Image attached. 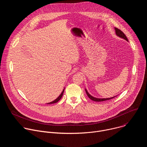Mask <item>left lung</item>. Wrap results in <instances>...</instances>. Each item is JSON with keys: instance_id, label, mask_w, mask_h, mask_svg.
Segmentation results:
<instances>
[{"instance_id": "obj_1", "label": "left lung", "mask_w": 147, "mask_h": 147, "mask_svg": "<svg viewBox=\"0 0 147 147\" xmlns=\"http://www.w3.org/2000/svg\"><path fill=\"white\" fill-rule=\"evenodd\" d=\"M115 31H116V34L117 36H119V37L121 38H123L124 39H125L126 40L128 41V39L127 38V36H125V35L120 30H119V28H115ZM86 94L87 95H88V96L89 97V98H90L91 100H94V101H96V102H101V101H104V100H109V99H111L112 98H114L116 96H113V97H112V98H95V97H93L92 96H91L88 92V91H87V90L86 89Z\"/></svg>"}]
</instances>
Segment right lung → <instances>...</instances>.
I'll return each mask as SVG.
<instances>
[{
    "mask_svg": "<svg viewBox=\"0 0 147 147\" xmlns=\"http://www.w3.org/2000/svg\"><path fill=\"white\" fill-rule=\"evenodd\" d=\"M64 91H65V89L63 90V91H62V92L61 93V94L57 97V98H56L55 100H53V101H52V102H49V103H48V104H52V103H56V102H57L60 99H61V98L62 97V96H63V92H64Z\"/></svg>",
    "mask_w": 147,
    "mask_h": 147,
    "instance_id": "1",
    "label": "right lung"
}]
</instances>
